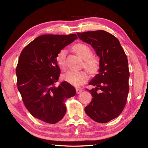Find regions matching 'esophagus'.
Wrapping results in <instances>:
<instances>
[{
  "mask_svg": "<svg viewBox=\"0 0 148 148\" xmlns=\"http://www.w3.org/2000/svg\"><path fill=\"white\" fill-rule=\"evenodd\" d=\"M82 91V89H79V88H76V92H77V94H79Z\"/></svg>",
  "mask_w": 148,
  "mask_h": 148,
  "instance_id": "esophagus-1",
  "label": "esophagus"
}]
</instances>
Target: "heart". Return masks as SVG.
Returning <instances> with one entry per match:
<instances>
[{
    "label": "heart",
    "instance_id": "heart-1",
    "mask_svg": "<svg viewBox=\"0 0 148 148\" xmlns=\"http://www.w3.org/2000/svg\"><path fill=\"white\" fill-rule=\"evenodd\" d=\"M74 51L84 60V67L91 73L96 72L99 68V61L97 58L92 57V52L90 47L86 44H78L74 46ZM67 51L63 49L56 56L57 63L61 68H64L66 64ZM64 81L76 87H79L88 79V75L84 71H67L62 75Z\"/></svg>",
    "mask_w": 148,
    "mask_h": 148
}]
</instances>
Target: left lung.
<instances>
[{
	"mask_svg": "<svg viewBox=\"0 0 148 148\" xmlns=\"http://www.w3.org/2000/svg\"><path fill=\"white\" fill-rule=\"evenodd\" d=\"M78 38L94 48L99 57V73L89 83L92 101L84 108L98 123L117 118L126 105L129 92L128 59L119 39L104 30L77 33Z\"/></svg>",
	"mask_w": 148,
	"mask_h": 148,
	"instance_id": "1",
	"label": "left lung"
}]
</instances>
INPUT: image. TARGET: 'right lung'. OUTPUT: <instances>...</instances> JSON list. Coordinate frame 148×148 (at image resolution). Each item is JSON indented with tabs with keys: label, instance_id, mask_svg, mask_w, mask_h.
<instances>
[{
	"label": "right lung",
	"instance_id": "right-lung-1",
	"mask_svg": "<svg viewBox=\"0 0 148 148\" xmlns=\"http://www.w3.org/2000/svg\"><path fill=\"white\" fill-rule=\"evenodd\" d=\"M77 38L75 34L41 35L20 53L16 68L18 89L29 113L44 122L54 124L63 119L65 101L76 94L66 82L55 83L60 74L57 53Z\"/></svg>",
	"mask_w": 148,
	"mask_h": 148
}]
</instances>
